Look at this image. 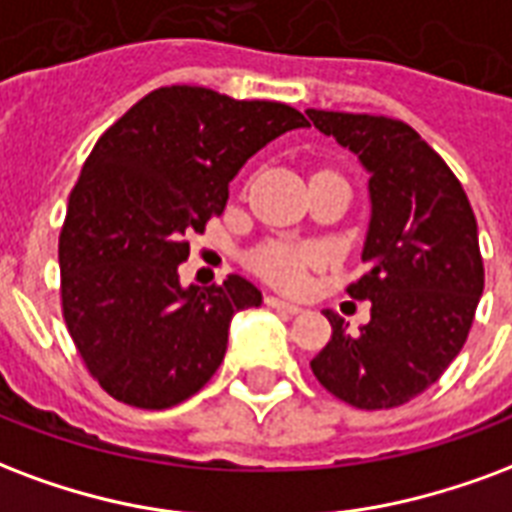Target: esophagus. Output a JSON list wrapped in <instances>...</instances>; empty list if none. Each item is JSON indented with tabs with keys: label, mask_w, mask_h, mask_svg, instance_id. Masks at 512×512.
<instances>
[{
	"label": "esophagus",
	"mask_w": 512,
	"mask_h": 512,
	"mask_svg": "<svg viewBox=\"0 0 512 512\" xmlns=\"http://www.w3.org/2000/svg\"><path fill=\"white\" fill-rule=\"evenodd\" d=\"M266 304L271 306V309H279V312H287V314L301 312V306L293 304V301H285V298H276V295H266Z\"/></svg>",
	"instance_id": "obj_1"
}]
</instances>
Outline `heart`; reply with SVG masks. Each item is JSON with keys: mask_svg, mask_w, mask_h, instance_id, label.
<instances>
[{"mask_svg": "<svg viewBox=\"0 0 512 512\" xmlns=\"http://www.w3.org/2000/svg\"><path fill=\"white\" fill-rule=\"evenodd\" d=\"M314 257H317V252L312 246L268 244L252 257V266H255L257 274H263L274 285L298 287L304 282L306 268L312 266Z\"/></svg>", "mask_w": 512, "mask_h": 512, "instance_id": "b5f03b06", "label": "heart"}]
</instances>
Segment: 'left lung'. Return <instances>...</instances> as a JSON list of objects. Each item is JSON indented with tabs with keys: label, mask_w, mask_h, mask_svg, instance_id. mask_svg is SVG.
Returning <instances> with one entry per match:
<instances>
[{
	"label": "left lung",
	"mask_w": 512,
	"mask_h": 512,
	"mask_svg": "<svg viewBox=\"0 0 512 512\" xmlns=\"http://www.w3.org/2000/svg\"><path fill=\"white\" fill-rule=\"evenodd\" d=\"M306 116L369 170L366 274L347 293L372 301L350 336L331 309V342L312 358L325 391L358 410H391L431 388L456 358L483 295L478 222L467 192L410 124L369 113Z\"/></svg>",
	"instance_id": "8db88e82"
}]
</instances>
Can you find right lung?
Instances as JSON below:
<instances>
[{
    "label": "right lung",
    "instance_id": "right-lung-1",
    "mask_svg": "<svg viewBox=\"0 0 512 512\" xmlns=\"http://www.w3.org/2000/svg\"><path fill=\"white\" fill-rule=\"evenodd\" d=\"M298 127L304 113L285 102L162 86L94 143L59 233L62 314L113 399L168 410L214 377L233 314L263 295L238 274L184 290L187 236L225 211L252 154Z\"/></svg>",
    "mask_w": 512,
    "mask_h": 512
}]
</instances>
